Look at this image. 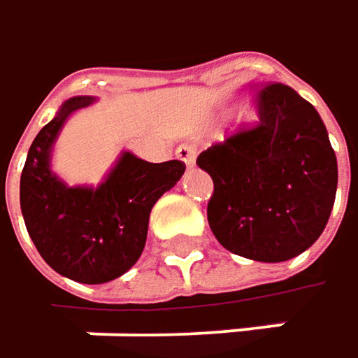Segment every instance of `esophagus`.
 Listing matches in <instances>:
<instances>
[{"label":"esophagus","instance_id":"1","mask_svg":"<svg viewBox=\"0 0 358 358\" xmlns=\"http://www.w3.org/2000/svg\"><path fill=\"white\" fill-rule=\"evenodd\" d=\"M176 155H178L180 162H184L188 168H192L194 166V159H196V149L192 145H188V143H184V145H180L176 149Z\"/></svg>","mask_w":358,"mask_h":358}]
</instances>
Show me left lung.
<instances>
[{"label": "left lung", "mask_w": 358, "mask_h": 358, "mask_svg": "<svg viewBox=\"0 0 358 358\" xmlns=\"http://www.w3.org/2000/svg\"><path fill=\"white\" fill-rule=\"evenodd\" d=\"M258 124L196 157L213 178L207 217L225 250L285 262L313 244L334 207L338 164L317 110L293 87L256 92Z\"/></svg>", "instance_id": "8db88e82"}]
</instances>
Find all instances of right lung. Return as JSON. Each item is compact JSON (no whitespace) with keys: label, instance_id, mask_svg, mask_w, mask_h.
Segmentation results:
<instances>
[{"label":"right lung","instance_id":"obj_1","mask_svg":"<svg viewBox=\"0 0 358 358\" xmlns=\"http://www.w3.org/2000/svg\"><path fill=\"white\" fill-rule=\"evenodd\" d=\"M94 102L69 98L28 149L20 178V207L28 236L59 275L100 285L124 275L141 256L149 213L184 174L178 159L149 164L124 151L98 186H67L50 170V153L69 114Z\"/></svg>","mask_w":358,"mask_h":358}]
</instances>
